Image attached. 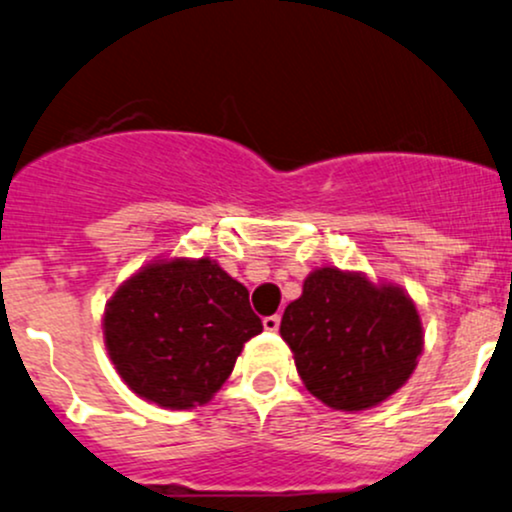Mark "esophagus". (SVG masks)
<instances>
[{
  "mask_svg": "<svg viewBox=\"0 0 512 512\" xmlns=\"http://www.w3.org/2000/svg\"><path fill=\"white\" fill-rule=\"evenodd\" d=\"M263 329L271 331V333L278 331V329H280V317H278V314H273V317L263 319Z\"/></svg>",
  "mask_w": 512,
  "mask_h": 512,
  "instance_id": "34e87169",
  "label": "esophagus"
}]
</instances>
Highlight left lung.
<instances>
[{
	"label": "left lung",
	"instance_id": "1",
	"mask_svg": "<svg viewBox=\"0 0 512 512\" xmlns=\"http://www.w3.org/2000/svg\"><path fill=\"white\" fill-rule=\"evenodd\" d=\"M280 336L309 394L336 411H367L409 382L423 321L409 292L363 271L314 268L285 307Z\"/></svg>",
	"mask_w": 512,
	"mask_h": 512
}]
</instances>
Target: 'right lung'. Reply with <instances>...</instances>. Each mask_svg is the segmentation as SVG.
Here are the masks:
<instances>
[{
    "label": "right lung",
    "instance_id": "1",
    "mask_svg": "<svg viewBox=\"0 0 512 512\" xmlns=\"http://www.w3.org/2000/svg\"><path fill=\"white\" fill-rule=\"evenodd\" d=\"M261 331L249 290L210 256L154 258L103 309V343L120 380L171 411L208 404Z\"/></svg>",
    "mask_w": 512,
    "mask_h": 512
}]
</instances>
